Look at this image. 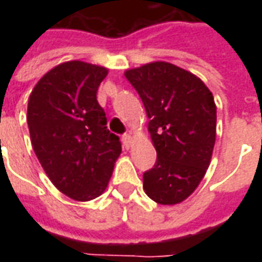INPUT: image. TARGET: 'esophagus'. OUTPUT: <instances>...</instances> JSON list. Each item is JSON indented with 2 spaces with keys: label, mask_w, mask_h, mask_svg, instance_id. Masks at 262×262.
Instances as JSON below:
<instances>
[{
  "label": "esophagus",
  "mask_w": 262,
  "mask_h": 262,
  "mask_svg": "<svg viewBox=\"0 0 262 262\" xmlns=\"http://www.w3.org/2000/svg\"><path fill=\"white\" fill-rule=\"evenodd\" d=\"M123 143H125L126 147H130L132 146V142H133V137H132V133L129 132V133H126V135H123Z\"/></svg>",
  "instance_id": "34e87169"
}]
</instances>
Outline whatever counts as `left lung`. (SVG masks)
<instances>
[{
  "label": "left lung",
  "mask_w": 262,
  "mask_h": 262,
  "mask_svg": "<svg viewBox=\"0 0 262 262\" xmlns=\"http://www.w3.org/2000/svg\"><path fill=\"white\" fill-rule=\"evenodd\" d=\"M142 98L157 161L143 189L160 205L185 201L206 174L216 142V103L199 77L167 61L125 71Z\"/></svg>",
  "instance_id": "left-lung-1"
}]
</instances>
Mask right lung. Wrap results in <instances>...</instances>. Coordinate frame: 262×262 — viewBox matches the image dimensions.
Instances as JSON below:
<instances>
[{
    "label": "right lung",
    "instance_id": "1",
    "mask_svg": "<svg viewBox=\"0 0 262 262\" xmlns=\"http://www.w3.org/2000/svg\"><path fill=\"white\" fill-rule=\"evenodd\" d=\"M108 69L80 60L66 61L43 75L28 102L33 151L60 192L92 201L108 187L122 153L119 137L106 129L97 101Z\"/></svg>",
    "mask_w": 262,
    "mask_h": 262
}]
</instances>
